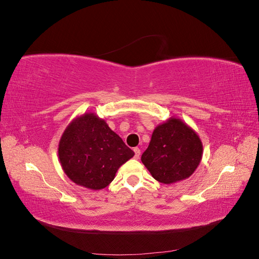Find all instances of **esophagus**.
Segmentation results:
<instances>
[{"mask_svg": "<svg viewBox=\"0 0 259 259\" xmlns=\"http://www.w3.org/2000/svg\"><path fill=\"white\" fill-rule=\"evenodd\" d=\"M134 152H135V159H139V156H140V149H139V148H135V149H134Z\"/></svg>", "mask_w": 259, "mask_h": 259, "instance_id": "34e87169", "label": "esophagus"}]
</instances>
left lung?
<instances>
[{"label":"left lung","instance_id":"8db88e82","mask_svg":"<svg viewBox=\"0 0 259 259\" xmlns=\"http://www.w3.org/2000/svg\"><path fill=\"white\" fill-rule=\"evenodd\" d=\"M199 135L178 117H169L152 133L142 162L158 182L170 185L189 178L202 160Z\"/></svg>","mask_w":259,"mask_h":259}]
</instances>
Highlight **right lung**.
I'll return each mask as SVG.
<instances>
[{
  "mask_svg": "<svg viewBox=\"0 0 259 259\" xmlns=\"http://www.w3.org/2000/svg\"><path fill=\"white\" fill-rule=\"evenodd\" d=\"M134 154L94 112H85L70 122L58 145V158L65 174L74 184L91 190L110 185L119 167Z\"/></svg>",
  "mask_w": 259,
  "mask_h": 259,
  "instance_id": "add662e5",
  "label": "right lung"
}]
</instances>
